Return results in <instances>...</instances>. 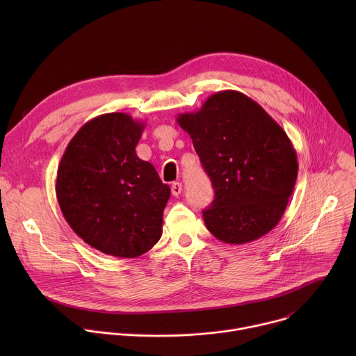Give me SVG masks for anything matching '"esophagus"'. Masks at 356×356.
Masks as SVG:
<instances>
[{"instance_id": "34e87169", "label": "esophagus", "mask_w": 356, "mask_h": 356, "mask_svg": "<svg viewBox=\"0 0 356 356\" xmlns=\"http://www.w3.org/2000/svg\"><path fill=\"white\" fill-rule=\"evenodd\" d=\"M180 193H181V183H179V181H175V183L172 184V194L177 197Z\"/></svg>"}]
</instances>
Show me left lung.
<instances>
[{
    "instance_id": "obj_1",
    "label": "left lung",
    "mask_w": 356,
    "mask_h": 356,
    "mask_svg": "<svg viewBox=\"0 0 356 356\" xmlns=\"http://www.w3.org/2000/svg\"><path fill=\"white\" fill-rule=\"evenodd\" d=\"M216 198L202 211L220 241L242 245L272 231L293 193L298 163L283 128L252 98L224 90L198 111L177 115Z\"/></svg>"
}]
</instances>
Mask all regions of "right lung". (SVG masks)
Segmentation results:
<instances>
[{"label":"right lung","instance_id":"add662e5","mask_svg":"<svg viewBox=\"0 0 356 356\" xmlns=\"http://www.w3.org/2000/svg\"><path fill=\"white\" fill-rule=\"evenodd\" d=\"M145 124L124 113L98 115L69 142L56 195L72 229L91 248L136 258L162 236L170 187L135 147Z\"/></svg>","mask_w":356,"mask_h":356}]
</instances>
